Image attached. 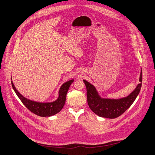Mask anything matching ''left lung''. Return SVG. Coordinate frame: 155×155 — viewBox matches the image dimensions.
Wrapping results in <instances>:
<instances>
[{
    "instance_id": "1",
    "label": "left lung",
    "mask_w": 155,
    "mask_h": 155,
    "mask_svg": "<svg viewBox=\"0 0 155 155\" xmlns=\"http://www.w3.org/2000/svg\"><path fill=\"white\" fill-rule=\"evenodd\" d=\"M139 81L140 83L129 96L120 99H109L102 98L93 85L83 80L87 87V101L90 108L100 117L114 119L120 116L133 104L140 91L142 82V70Z\"/></svg>"
}]
</instances>
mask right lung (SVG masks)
Instances as JSON below:
<instances>
[{
	"label": "right lung",
	"instance_id": "obj_1",
	"mask_svg": "<svg viewBox=\"0 0 155 155\" xmlns=\"http://www.w3.org/2000/svg\"><path fill=\"white\" fill-rule=\"evenodd\" d=\"M73 81L74 80H70L64 83L59 91V97L57 100L51 103H39L27 99L18 91L12 81V85L22 103L33 113L41 117H50L58 113L63 108L65 103L67 91Z\"/></svg>",
	"mask_w": 155,
	"mask_h": 155
}]
</instances>
